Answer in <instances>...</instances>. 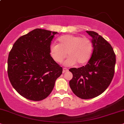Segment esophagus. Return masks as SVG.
Returning a JSON list of instances; mask_svg holds the SVG:
<instances>
[{"instance_id": "obj_1", "label": "esophagus", "mask_w": 124, "mask_h": 124, "mask_svg": "<svg viewBox=\"0 0 124 124\" xmlns=\"http://www.w3.org/2000/svg\"><path fill=\"white\" fill-rule=\"evenodd\" d=\"M69 71V70L67 69H66V68H63V73H66V72H67V71Z\"/></svg>"}]
</instances>
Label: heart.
<instances>
[{
  "label": "heart",
  "mask_w": 124,
  "mask_h": 124,
  "mask_svg": "<svg viewBox=\"0 0 124 124\" xmlns=\"http://www.w3.org/2000/svg\"><path fill=\"white\" fill-rule=\"evenodd\" d=\"M93 50V42L86 37L79 35H65L58 39V44L53 43L50 47V54L53 60L61 63L66 57L65 65L71 66L76 63L84 65L91 58Z\"/></svg>",
  "instance_id": "b5f03b06"
}]
</instances>
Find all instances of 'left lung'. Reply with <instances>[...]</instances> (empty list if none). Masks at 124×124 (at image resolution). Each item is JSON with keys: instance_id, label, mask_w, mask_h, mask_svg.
Instances as JSON below:
<instances>
[{"instance_id": "obj_1", "label": "left lung", "mask_w": 124, "mask_h": 124, "mask_svg": "<svg viewBox=\"0 0 124 124\" xmlns=\"http://www.w3.org/2000/svg\"><path fill=\"white\" fill-rule=\"evenodd\" d=\"M86 32L93 38L92 57L85 66L69 69L73 74L70 88L75 95L85 100L98 96L108 88L113 78L116 61L110 43L94 31Z\"/></svg>"}]
</instances>
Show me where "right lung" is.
Segmentation results:
<instances>
[{"instance_id": "1", "label": "right lung", "mask_w": 124, "mask_h": 124, "mask_svg": "<svg viewBox=\"0 0 124 124\" xmlns=\"http://www.w3.org/2000/svg\"><path fill=\"white\" fill-rule=\"evenodd\" d=\"M57 32L36 29L17 39L8 58L7 73L14 89L31 101H41L52 92L62 67L50 54Z\"/></svg>"}]
</instances>
